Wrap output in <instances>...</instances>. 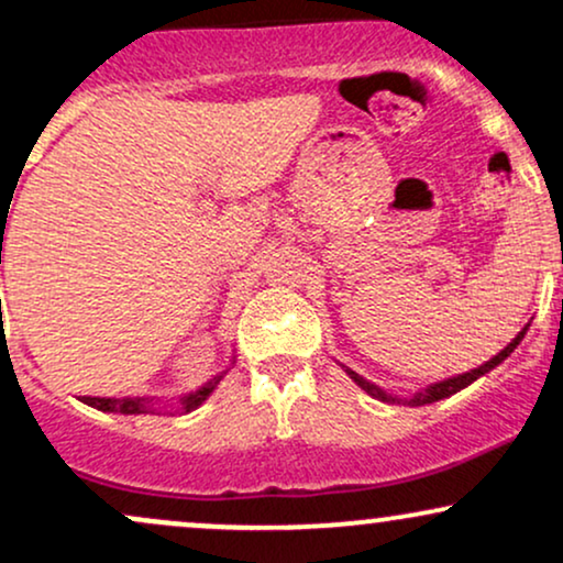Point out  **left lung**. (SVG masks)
<instances>
[{"instance_id":"8db88e82","label":"left lung","mask_w":563,"mask_h":563,"mask_svg":"<svg viewBox=\"0 0 563 563\" xmlns=\"http://www.w3.org/2000/svg\"><path fill=\"white\" fill-rule=\"evenodd\" d=\"M527 328H529V325L521 328L519 335H516V339L510 341V344H508L506 349H500V352H497L493 360H487V363H484V365L474 367V371H468V373H461V376H452V378H444V380H439V384H431V386H426V389H421V391H418V394H412L410 399H397V397H391V394H386L384 389H378L376 384H371V380H365L363 376H357V373H354V371H349V367H346V373H349V376L354 378V384H357V386H363V389H365L367 394H371V397L380 399V402H405V405H412V407H418V405H431V402H439V399L450 397V394H455V391L466 389L468 384H474V380L479 378V376H484V373H489V371H493V367L500 365L503 360H506L508 354L514 352L516 346H519V341L525 339Z\"/></svg>"}]
</instances>
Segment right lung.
<instances>
[{
  "mask_svg": "<svg viewBox=\"0 0 563 563\" xmlns=\"http://www.w3.org/2000/svg\"><path fill=\"white\" fill-rule=\"evenodd\" d=\"M0 264H2V249H0ZM224 373H219L209 380V384L200 386L198 391L187 394V397L179 399V405H183V412H190L196 410L198 405H203L206 399H209V394L217 389V384L222 380ZM84 402L97 407V410L102 412H121V416H140V412H156V407H153V399L147 397H84Z\"/></svg>",
  "mask_w": 563,
  "mask_h": 563,
  "instance_id": "right-lung-1",
  "label": "right lung"
}]
</instances>
